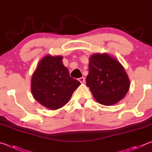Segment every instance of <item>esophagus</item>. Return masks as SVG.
Instances as JSON below:
<instances>
[{"mask_svg": "<svg viewBox=\"0 0 152 152\" xmlns=\"http://www.w3.org/2000/svg\"><path fill=\"white\" fill-rule=\"evenodd\" d=\"M78 80H79V81L80 82V83H83L84 82H85V78L83 77H80V78H79L78 79Z\"/></svg>", "mask_w": 152, "mask_h": 152, "instance_id": "obj_1", "label": "esophagus"}]
</instances>
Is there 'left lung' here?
Listing matches in <instances>:
<instances>
[{
	"mask_svg": "<svg viewBox=\"0 0 152 152\" xmlns=\"http://www.w3.org/2000/svg\"><path fill=\"white\" fill-rule=\"evenodd\" d=\"M86 81L95 99L104 105L115 104L129 88V80L124 67L107 54L91 56Z\"/></svg>",
	"mask_w": 152,
	"mask_h": 152,
	"instance_id": "1",
	"label": "left lung"
}]
</instances>
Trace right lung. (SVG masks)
Wrapping results in <instances>:
<instances>
[{
  "label": "right lung",
  "instance_id": "add662e5",
  "mask_svg": "<svg viewBox=\"0 0 152 152\" xmlns=\"http://www.w3.org/2000/svg\"><path fill=\"white\" fill-rule=\"evenodd\" d=\"M61 56L47 55L40 61L31 79V91L34 99L50 110L63 107L80 82L69 76Z\"/></svg>",
  "mask_w": 152,
  "mask_h": 152
}]
</instances>
